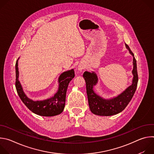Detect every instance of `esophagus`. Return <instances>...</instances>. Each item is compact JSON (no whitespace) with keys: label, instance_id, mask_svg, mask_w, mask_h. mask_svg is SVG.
I'll use <instances>...</instances> for the list:
<instances>
[{"label":"esophagus","instance_id":"esophagus-1","mask_svg":"<svg viewBox=\"0 0 154 154\" xmlns=\"http://www.w3.org/2000/svg\"><path fill=\"white\" fill-rule=\"evenodd\" d=\"M78 69H79V71H82V70L83 69V67L82 66H79Z\"/></svg>","mask_w":154,"mask_h":154}]
</instances>
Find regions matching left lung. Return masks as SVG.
<instances>
[{"instance_id":"left-lung-1","label":"left lung","mask_w":154,"mask_h":154,"mask_svg":"<svg viewBox=\"0 0 154 154\" xmlns=\"http://www.w3.org/2000/svg\"><path fill=\"white\" fill-rule=\"evenodd\" d=\"M125 47L134 57V69L132 71L134 78L132 84L118 96L110 99H105L100 97L93 90V86L97 84L98 80L96 73L94 72H90L85 71L83 74L86 82V93L89 106L91 112L94 115L106 116L116 115L121 112L127 106L135 94L138 81L137 61L134 53L131 52L126 44Z\"/></svg>"}]
</instances>
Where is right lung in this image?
<instances>
[{
  "instance_id": "1",
  "label": "right lung",
  "mask_w": 154,
  "mask_h": 154,
  "mask_svg": "<svg viewBox=\"0 0 154 154\" xmlns=\"http://www.w3.org/2000/svg\"><path fill=\"white\" fill-rule=\"evenodd\" d=\"M19 59V58H18ZM18 60L16 63V83L15 86L17 93L23 102L33 113L42 116H54L61 113L63 111L66 95L68 85L74 77V71L71 69L63 72L59 77V87L58 91L54 96L44 100L34 101L29 99L24 93L23 87L19 81Z\"/></svg>"
}]
</instances>
